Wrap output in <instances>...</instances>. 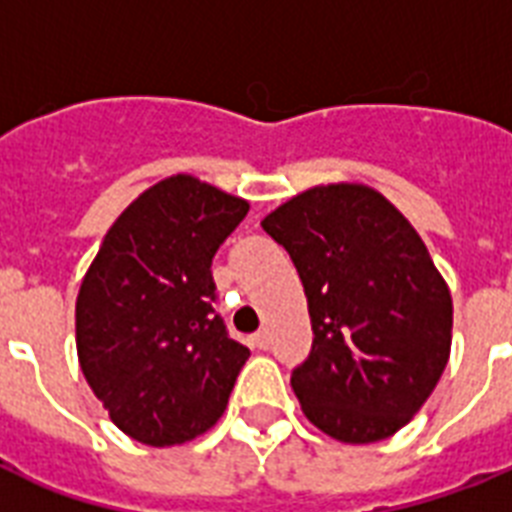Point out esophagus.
Here are the masks:
<instances>
[{
	"instance_id": "1",
	"label": "esophagus",
	"mask_w": 512,
	"mask_h": 512,
	"mask_svg": "<svg viewBox=\"0 0 512 512\" xmlns=\"http://www.w3.org/2000/svg\"><path fill=\"white\" fill-rule=\"evenodd\" d=\"M252 345L260 350H265L268 345H271V335H268L265 329H260V332H255V335H252Z\"/></svg>"
}]
</instances>
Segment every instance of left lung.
<instances>
[{
  "instance_id": "left-lung-1",
  "label": "left lung",
  "mask_w": 512,
  "mask_h": 512,
  "mask_svg": "<svg viewBox=\"0 0 512 512\" xmlns=\"http://www.w3.org/2000/svg\"><path fill=\"white\" fill-rule=\"evenodd\" d=\"M263 231L287 249L313 345L292 372L305 417L345 444L401 430L441 380L452 295L428 247L382 193L316 185L273 209Z\"/></svg>"
}]
</instances>
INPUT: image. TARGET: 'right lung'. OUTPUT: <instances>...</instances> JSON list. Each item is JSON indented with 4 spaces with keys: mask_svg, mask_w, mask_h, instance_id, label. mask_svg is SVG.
I'll list each match as a JSON object with an SVG mask.
<instances>
[{
    "mask_svg": "<svg viewBox=\"0 0 512 512\" xmlns=\"http://www.w3.org/2000/svg\"><path fill=\"white\" fill-rule=\"evenodd\" d=\"M247 212L215 185L167 177L116 217L84 276L79 366L140 444H185L225 412L249 348L215 313L212 257Z\"/></svg>",
    "mask_w": 512,
    "mask_h": 512,
    "instance_id": "right-lung-1",
    "label": "right lung"
}]
</instances>
